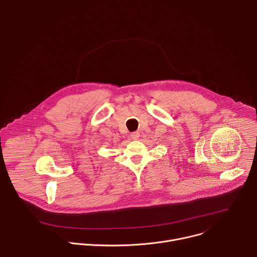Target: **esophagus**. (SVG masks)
<instances>
[{
	"label": "esophagus",
	"mask_w": 257,
	"mask_h": 257,
	"mask_svg": "<svg viewBox=\"0 0 257 257\" xmlns=\"http://www.w3.org/2000/svg\"><path fill=\"white\" fill-rule=\"evenodd\" d=\"M130 138L133 139V141H136V139L139 138V132H137V131L132 132V133L130 134Z\"/></svg>",
	"instance_id": "1"
}]
</instances>
